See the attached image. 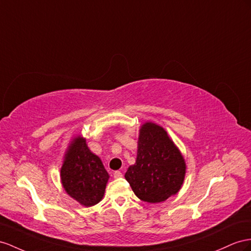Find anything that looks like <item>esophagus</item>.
Wrapping results in <instances>:
<instances>
[{"label":"esophagus","mask_w":251,"mask_h":251,"mask_svg":"<svg viewBox=\"0 0 251 251\" xmlns=\"http://www.w3.org/2000/svg\"><path fill=\"white\" fill-rule=\"evenodd\" d=\"M113 176H114V178L119 179V178H121V177H123V174H122V173H121L120 171H117V172L113 173Z\"/></svg>","instance_id":"34e87169"}]
</instances>
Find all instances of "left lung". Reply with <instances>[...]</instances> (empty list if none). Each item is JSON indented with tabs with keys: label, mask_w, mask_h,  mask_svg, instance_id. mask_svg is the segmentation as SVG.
Segmentation results:
<instances>
[{
	"label": "left lung",
	"mask_w": 251,
	"mask_h": 251,
	"mask_svg": "<svg viewBox=\"0 0 251 251\" xmlns=\"http://www.w3.org/2000/svg\"><path fill=\"white\" fill-rule=\"evenodd\" d=\"M187 164L168 131L146 122L140 127L136 163L127 169L126 180L141 201H165L181 189Z\"/></svg>",
	"instance_id": "left-lung-1"
}]
</instances>
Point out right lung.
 Wrapping results in <instances>:
<instances>
[{"instance_id":"right-lung-1","label":"right lung","mask_w":251,"mask_h":251,"mask_svg":"<svg viewBox=\"0 0 251 251\" xmlns=\"http://www.w3.org/2000/svg\"><path fill=\"white\" fill-rule=\"evenodd\" d=\"M60 180L67 194L83 207H92L104 197L109 174L80 134L71 139L64 152Z\"/></svg>"}]
</instances>
